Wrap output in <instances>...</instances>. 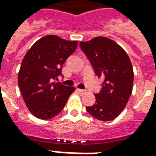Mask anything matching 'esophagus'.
Wrapping results in <instances>:
<instances>
[{
    "label": "esophagus",
    "mask_w": 156,
    "mask_h": 156,
    "mask_svg": "<svg viewBox=\"0 0 156 156\" xmlns=\"http://www.w3.org/2000/svg\"><path fill=\"white\" fill-rule=\"evenodd\" d=\"M77 91L78 92V93H79V94H85V93H86V90H85V89H79V88H78V89H77Z\"/></svg>",
    "instance_id": "esophagus-1"
}]
</instances>
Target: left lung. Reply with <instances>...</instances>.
I'll list each match as a JSON object with an SVG mask.
<instances>
[{
    "label": "left lung",
    "mask_w": 156,
    "mask_h": 156,
    "mask_svg": "<svg viewBox=\"0 0 156 156\" xmlns=\"http://www.w3.org/2000/svg\"><path fill=\"white\" fill-rule=\"evenodd\" d=\"M80 48L95 74L104 78L100 91L94 94V105L86 110L98 120H113L123 111L132 94L134 73L129 58L120 46L105 37L81 41Z\"/></svg>",
    "instance_id": "obj_1"
}]
</instances>
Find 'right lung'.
Returning <instances> with one entry per match:
<instances>
[{
    "instance_id": "right-lung-1",
    "label": "right lung",
    "mask_w": 156,
    "mask_h": 156,
    "mask_svg": "<svg viewBox=\"0 0 156 156\" xmlns=\"http://www.w3.org/2000/svg\"><path fill=\"white\" fill-rule=\"evenodd\" d=\"M78 42L46 36L32 45L22 60L18 85L27 107L35 117L50 119L63 109L73 87L55 80ZM54 82H52V81Z\"/></svg>"
}]
</instances>
